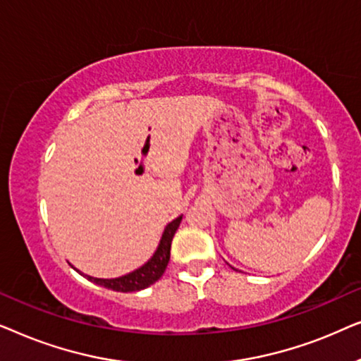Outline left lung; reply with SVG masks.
<instances>
[{
  "label": "left lung",
  "mask_w": 361,
  "mask_h": 361,
  "mask_svg": "<svg viewBox=\"0 0 361 361\" xmlns=\"http://www.w3.org/2000/svg\"><path fill=\"white\" fill-rule=\"evenodd\" d=\"M233 269H235V268H233Z\"/></svg>",
  "instance_id": "1"
}]
</instances>
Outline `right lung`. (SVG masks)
Wrapping results in <instances>:
<instances>
[{
	"instance_id": "right-lung-1",
	"label": "right lung",
	"mask_w": 361,
	"mask_h": 361,
	"mask_svg": "<svg viewBox=\"0 0 361 361\" xmlns=\"http://www.w3.org/2000/svg\"><path fill=\"white\" fill-rule=\"evenodd\" d=\"M180 221H182V215L177 216L176 220H172L171 224H167L164 231H162L161 241H159V245H157L154 255H152L151 258L147 259L145 264L140 266L137 269L131 271V273H128L125 276H120V278H113V279L92 278V276H87V274H83V276H85L88 281H92V283L103 286V288H106V289L118 290V293H135V290L149 288L151 284H154L156 281L159 279L162 274H164L167 263H169V258H171L172 238H174V235H176L177 228H179ZM77 273H80V271L77 269Z\"/></svg>"
}]
</instances>
